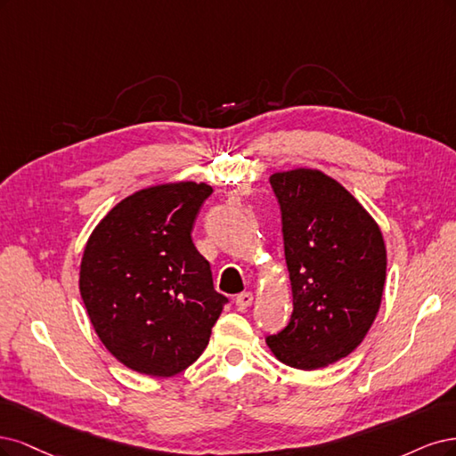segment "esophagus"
I'll use <instances>...</instances> for the list:
<instances>
[{"label": "esophagus", "mask_w": 456, "mask_h": 456, "mask_svg": "<svg viewBox=\"0 0 456 456\" xmlns=\"http://www.w3.org/2000/svg\"><path fill=\"white\" fill-rule=\"evenodd\" d=\"M252 303H254V296L249 291L240 293V296H237V299H234V305H237L239 311H246L248 306H252Z\"/></svg>", "instance_id": "esophagus-1"}]
</instances>
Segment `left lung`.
Returning <instances> with one entry per match:
<instances>
[{"mask_svg":"<svg viewBox=\"0 0 456 456\" xmlns=\"http://www.w3.org/2000/svg\"><path fill=\"white\" fill-rule=\"evenodd\" d=\"M269 182L282 212L293 313L267 345L282 363L313 371L348 356L370 331L387 248L375 219L324 172L296 168Z\"/></svg>","mask_w":456,"mask_h":456,"instance_id":"1","label":"left lung"}]
</instances>
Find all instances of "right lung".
Here are the masks:
<instances>
[{"mask_svg":"<svg viewBox=\"0 0 456 456\" xmlns=\"http://www.w3.org/2000/svg\"><path fill=\"white\" fill-rule=\"evenodd\" d=\"M207 183L140 189L96 225L85 246L79 291L100 341L128 370L172 377L193 363L227 297L191 240Z\"/></svg>","mask_w":456,"mask_h":456,"instance_id":"1","label":"right lung"}]
</instances>
